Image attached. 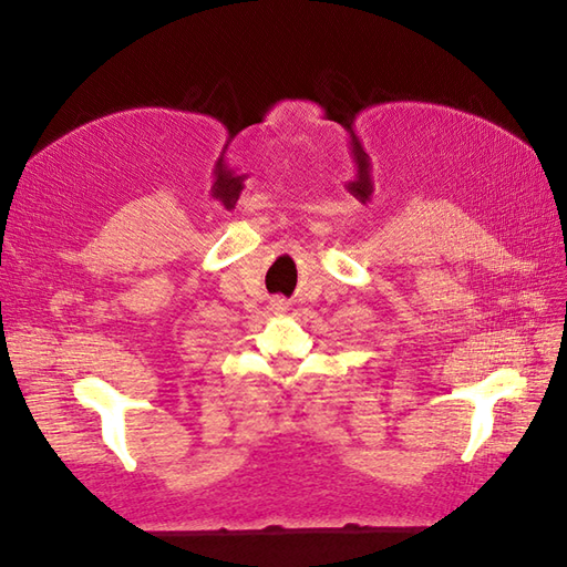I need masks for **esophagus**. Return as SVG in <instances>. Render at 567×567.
<instances>
[{
  "label": "esophagus",
  "instance_id": "1",
  "mask_svg": "<svg viewBox=\"0 0 567 567\" xmlns=\"http://www.w3.org/2000/svg\"><path fill=\"white\" fill-rule=\"evenodd\" d=\"M272 309H275V311H285V301H282V299L272 301Z\"/></svg>",
  "mask_w": 567,
  "mask_h": 567
}]
</instances>
